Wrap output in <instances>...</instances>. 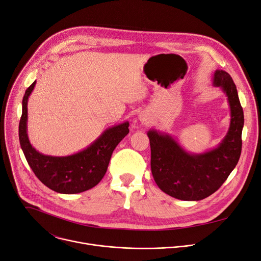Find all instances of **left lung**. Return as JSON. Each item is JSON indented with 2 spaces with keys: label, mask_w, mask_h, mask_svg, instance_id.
Returning <instances> with one entry per match:
<instances>
[{
  "label": "left lung",
  "mask_w": 261,
  "mask_h": 261,
  "mask_svg": "<svg viewBox=\"0 0 261 261\" xmlns=\"http://www.w3.org/2000/svg\"><path fill=\"white\" fill-rule=\"evenodd\" d=\"M213 85L226 94L230 108L228 132L217 148L193 154L166 133H147L153 179L161 190L175 199L199 201L213 195L236 167L241 154L244 117L236 86L230 75L221 70L215 72Z\"/></svg>",
  "instance_id": "8db88e82"
}]
</instances>
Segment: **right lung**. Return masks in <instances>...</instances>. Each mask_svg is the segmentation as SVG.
Returning <instances> with one entry per match:
<instances>
[{
    "instance_id": "add662e5",
    "label": "right lung",
    "mask_w": 261,
    "mask_h": 261,
    "mask_svg": "<svg viewBox=\"0 0 261 261\" xmlns=\"http://www.w3.org/2000/svg\"><path fill=\"white\" fill-rule=\"evenodd\" d=\"M36 85L25 91L19 140L25 159L38 179L59 194L74 195L97 185L107 172L110 159L118 143L129 133V122L107 129L82 151L67 156H51L38 152L27 136V100Z\"/></svg>"
}]
</instances>
